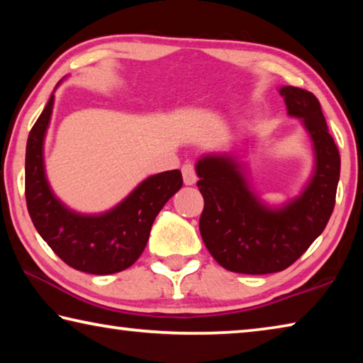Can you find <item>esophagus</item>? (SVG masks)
I'll use <instances>...</instances> for the list:
<instances>
[{"label":"esophagus","instance_id":"obj_1","mask_svg":"<svg viewBox=\"0 0 363 363\" xmlns=\"http://www.w3.org/2000/svg\"><path fill=\"white\" fill-rule=\"evenodd\" d=\"M182 179L186 186H194L196 182V173H195V167L192 163H186L182 167Z\"/></svg>","mask_w":363,"mask_h":363}]
</instances>
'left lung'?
I'll use <instances>...</instances> for the list:
<instances>
[{"mask_svg":"<svg viewBox=\"0 0 363 363\" xmlns=\"http://www.w3.org/2000/svg\"><path fill=\"white\" fill-rule=\"evenodd\" d=\"M280 96L288 115L301 118L314 145V173L296 199L281 206L264 203L233 153H208L195 164L196 186L205 200L201 238L230 272L262 275L291 266L323 232L335 208L341 158L320 102L294 86L280 88Z\"/></svg>","mask_w":363,"mask_h":363,"instance_id":"left-lung-1","label":"left lung"}]
</instances>
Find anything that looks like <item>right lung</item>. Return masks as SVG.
<instances>
[{"mask_svg":"<svg viewBox=\"0 0 363 363\" xmlns=\"http://www.w3.org/2000/svg\"><path fill=\"white\" fill-rule=\"evenodd\" d=\"M54 94L32 128L26 152V199L43 240L70 267L108 275L138 261L164 203L182 187L179 169L147 177L112 210L82 214L67 208L49 186L43 145L51 121Z\"/></svg>","mask_w":363,"mask_h":363,"instance_id":"1","label":"right lung"}]
</instances>
